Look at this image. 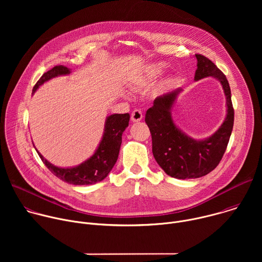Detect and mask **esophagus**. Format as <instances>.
<instances>
[{
    "label": "esophagus",
    "instance_id": "esophagus-1",
    "mask_svg": "<svg viewBox=\"0 0 262 262\" xmlns=\"http://www.w3.org/2000/svg\"><path fill=\"white\" fill-rule=\"evenodd\" d=\"M130 118H132V121H134V122H138V121H141L142 120V118H143V114H142V112L140 111V110H134L133 111V113H132V115H130Z\"/></svg>",
    "mask_w": 262,
    "mask_h": 262
}]
</instances>
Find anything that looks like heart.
Here are the masks:
<instances>
[{"instance_id": "heart-1", "label": "heart", "mask_w": 262, "mask_h": 262, "mask_svg": "<svg viewBox=\"0 0 262 262\" xmlns=\"http://www.w3.org/2000/svg\"><path fill=\"white\" fill-rule=\"evenodd\" d=\"M166 65L162 62H156L151 63L147 66H145L139 73L134 76L130 80V83L134 86L143 87L148 85L150 82H152L157 77L164 71Z\"/></svg>"}]
</instances>
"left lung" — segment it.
<instances>
[{
    "label": "left lung",
    "instance_id": "left-lung-1",
    "mask_svg": "<svg viewBox=\"0 0 262 262\" xmlns=\"http://www.w3.org/2000/svg\"><path fill=\"white\" fill-rule=\"evenodd\" d=\"M195 81L213 77L220 81L226 96L227 115L220 128L209 138L195 140L182 133L173 122L171 108L181 89L159 96L145 115V122L152 139V152L160 167L171 177L198 178L211 172L221 162L232 133L234 110L229 83L215 64L196 54Z\"/></svg>",
    "mask_w": 262,
    "mask_h": 262
}]
</instances>
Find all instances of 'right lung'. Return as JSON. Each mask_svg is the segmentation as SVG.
<instances>
[{
  "label": "right lung",
  "mask_w": 262,
  "mask_h": 262,
  "mask_svg": "<svg viewBox=\"0 0 262 262\" xmlns=\"http://www.w3.org/2000/svg\"><path fill=\"white\" fill-rule=\"evenodd\" d=\"M70 69L63 65H57L45 72L42 77L33 87V93L47 81L63 74H69ZM129 114H113L106 118L104 124V133L102 139L97 147L95 154L82 163L81 165L73 168H59L48 162L38 151L43 164L48 169L61 180L74 184L85 185L93 184L104 179L107 174L113 169L117 162L120 146L122 142V134L128 126Z\"/></svg>",
  "instance_id": "right-lung-1"
}]
</instances>
